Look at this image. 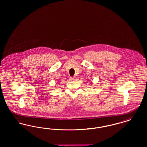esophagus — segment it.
Listing matches in <instances>:
<instances>
[{
	"label": "esophagus",
	"mask_w": 147,
	"mask_h": 147,
	"mask_svg": "<svg viewBox=\"0 0 147 147\" xmlns=\"http://www.w3.org/2000/svg\"><path fill=\"white\" fill-rule=\"evenodd\" d=\"M70 79L71 80H76V77H70Z\"/></svg>",
	"instance_id": "obj_1"
}]
</instances>
